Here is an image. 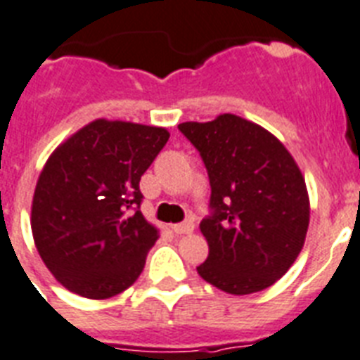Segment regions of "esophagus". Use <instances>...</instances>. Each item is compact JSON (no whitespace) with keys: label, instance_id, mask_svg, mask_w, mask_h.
Segmentation results:
<instances>
[{"label":"esophagus","instance_id":"1","mask_svg":"<svg viewBox=\"0 0 360 360\" xmlns=\"http://www.w3.org/2000/svg\"><path fill=\"white\" fill-rule=\"evenodd\" d=\"M172 231H174L175 235H185V233H192L194 231V224L192 221H183V224H175L172 226Z\"/></svg>","mask_w":360,"mask_h":360}]
</instances>
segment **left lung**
<instances>
[{"mask_svg": "<svg viewBox=\"0 0 360 360\" xmlns=\"http://www.w3.org/2000/svg\"><path fill=\"white\" fill-rule=\"evenodd\" d=\"M210 181V216L200 229L209 257L198 266L207 283L246 296L285 276L305 244L311 203L296 160L261 125L236 114L185 122Z\"/></svg>", "mask_w": 360, "mask_h": 360, "instance_id": "8db88e82", "label": "left lung"}]
</instances>
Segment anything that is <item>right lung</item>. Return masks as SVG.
I'll list each match as a JSON object with an SVG mask.
<instances>
[{
	"label": "right lung",
	"instance_id": "right-lung-1",
	"mask_svg": "<svg viewBox=\"0 0 360 360\" xmlns=\"http://www.w3.org/2000/svg\"><path fill=\"white\" fill-rule=\"evenodd\" d=\"M168 139L165 127L99 118L49 155L31 229L38 255L64 288L107 300L139 279L159 238L140 212V177Z\"/></svg>",
	"mask_w": 360,
	"mask_h": 360
}]
</instances>
